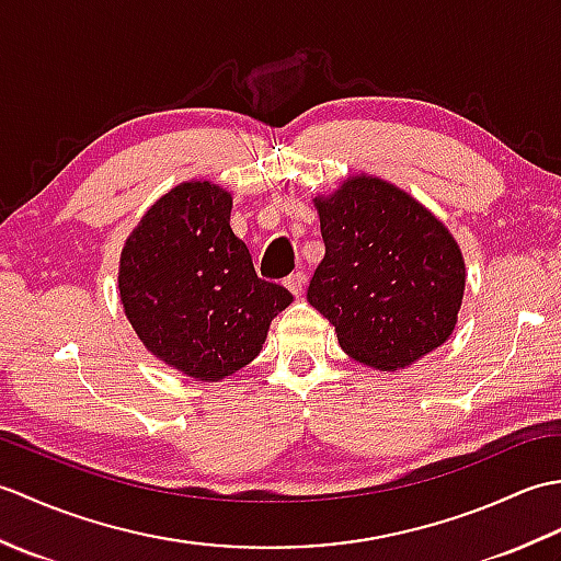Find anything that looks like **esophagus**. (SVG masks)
Wrapping results in <instances>:
<instances>
[{"mask_svg": "<svg viewBox=\"0 0 561 561\" xmlns=\"http://www.w3.org/2000/svg\"><path fill=\"white\" fill-rule=\"evenodd\" d=\"M284 287H287L296 299L304 294V287H306V274L304 272H296V274H289L287 279H284Z\"/></svg>", "mask_w": 561, "mask_h": 561, "instance_id": "obj_1", "label": "esophagus"}]
</instances>
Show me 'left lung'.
Returning a JSON list of instances; mask_svg holds the SVG:
<instances>
[{
  "mask_svg": "<svg viewBox=\"0 0 561 561\" xmlns=\"http://www.w3.org/2000/svg\"><path fill=\"white\" fill-rule=\"evenodd\" d=\"M313 205L325 257L308 304L335 325L340 347L380 371L440 347L465 291V260L446 226L374 175H352Z\"/></svg>",
  "mask_w": 561,
  "mask_h": 561,
  "instance_id": "8db88e82",
  "label": "left lung"
}]
</instances>
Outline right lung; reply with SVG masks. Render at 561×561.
I'll return each mask as SVG.
<instances>
[{
  "instance_id": "right-lung-1",
  "label": "right lung",
  "mask_w": 561,
  "mask_h": 561,
  "mask_svg": "<svg viewBox=\"0 0 561 561\" xmlns=\"http://www.w3.org/2000/svg\"><path fill=\"white\" fill-rule=\"evenodd\" d=\"M233 199L209 181L175 185L129 233L117 287L145 347L185 376L221 380L260 354L294 296L257 279L231 231Z\"/></svg>"
}]
</instances>
